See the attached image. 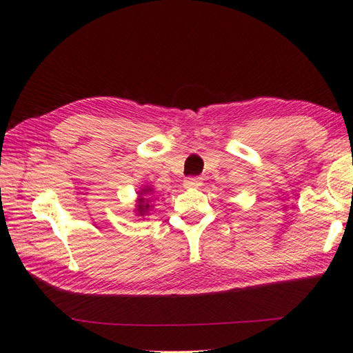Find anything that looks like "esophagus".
Here are the masks:
<instances>
[{
	"label": "esophagus",
	"mask_w": 353,
	"mask_h": 353,
	"mask_svg": "<svg viewBox=\"0 0 353 353\" xmlns=\"http://www.w3.org/2000/svg\"><path fill=\"white\" fill-rule=\"evenodd\" d=\"M201 185H202L201 177H187L183 181V187L188 190H196V188H199Z\"/></svg>",
	"instance_id": "esophagus-1"
}]
</instances>
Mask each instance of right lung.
I'll return each instance as SVG.
<instances>
[{
	"instance_id": "right-lung-1",
	"label": "right lung",
	"mask_w": 353,
	"mask_h": 353,
	"mask_svg": "<svg viewBox=\"0 0 353 353\" xmlns=\"http://www.w3.org/2000/svg\"><path fill=\"white\" fill-rule=\"evenodd\" d=\"M137 201H135V216H148L149 212H151L152 208V201H151V196L154 194V188L152 187H145L140 188L137 191Z\"/></svg>"
}]
</instances>
